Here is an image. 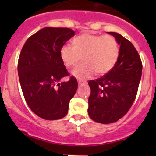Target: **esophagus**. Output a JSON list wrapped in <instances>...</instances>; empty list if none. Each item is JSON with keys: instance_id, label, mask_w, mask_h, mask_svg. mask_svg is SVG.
<instances>
[{"instance_id": "esophagus-1", "label": "esophagus", "mask_w": 156, "mask_h": 156, "mask_svg": "<svg viewBox=\"0 0 156 156\" xmlns=\"http://www.w3.org/2000/svg\"><path fill=\"white\" fill-rule=\"evenodd\" d=\"M86 84H87V83H86V82H82V81H78V85H80V86H81V85H85Z\"/></svg>"}]
</instances>
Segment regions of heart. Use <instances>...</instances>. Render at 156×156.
I'll list each match as a JSON object with an SVG mask.
<instances>
[{
    "label": "heart",
    "instance_id": "heart-1",
    "mask_svg": "<svg viewBox=\"0 0 156 156\" xmlns=\"http://www.w3.org/2000/svg\"><path fill=\"white\" fill-rule=\"evenodd\" d=\"M74 46L69 44L62 45L59 54L67 67H73L83 56L84 62L72 71V75L80 80H86L99 75H106L112 70L119 56L117 40L109 34L84 33L73 40Z\"/></svg>",
    "mask_w": 156,
    "mask_h": 156
}]
</instances>
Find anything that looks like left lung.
Listing matches in <instances>:
<instances>
[{
  "mask_svg": "<svg viewBox=\"0 0 156 156\" xmlns=\"http://www.w3.org/2000/svg\"><path fill=\"white\" fill-rule=\"evenodd\" d=\"M108 34L120 45L117 62L106 75L88 82V115L101 124L116 122L128 112L136 98L143 69L140 57L131 42L116 32Z\"/></svg>",
  "mask_w": 156,
  "mask_h": 156,
  "instance_id": "obj_1",
  "label": "left lung"
}]
</instances>
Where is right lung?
I'll return each instance as SVG.
<instances>
[{
  "label": "right lung",
  "instance_id": "add662e5",
  "mask_svg": "<svg viewBox=\"0 0 156 156\" xmlns=\"http://www.w3.org/2000/svg\"><path fill=\"white\" fill-rule=\"evenodd\" d=\"M74 35L68 28H44L27 39L20 54L18 75L25 100L31 111L45 120L65 117L78 88L73 76L59 83L69 75L60 48Z\"/></svg>",
  "mask_w": 156,
  "mask_h": 156
}]
</instances>
